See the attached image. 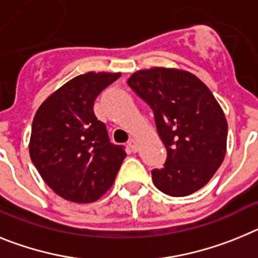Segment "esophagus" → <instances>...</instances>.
<instances>
[{
  "label": "esophagus",
  "mask_w": 258,
  "mask_h": 258,
  "mask_svg": "<svg viewBox=\"0 0 258 258\" xmlns=\"http://www.w3.org/2000/svg\"><path fill=\"white\" fill-rule=\"evenodd\" d=\"M128 147L131 148L132 152L138 151V143H136L135 139H130V140H128Z\"/></svg>",
  "instance_id": "esophagus-1"
}]
</instances>
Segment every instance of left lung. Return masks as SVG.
<instances>
[{
  "label": "left lung",
  "instance_id": "left-lung-1",
  "mask_svg": "<svg viewBox=\"0 0 258 258\" xmlns=\"http://www.w3.org/2000/svg\"><path fill=\"white\" fill-rule=\"evenodd\" d=\"M154 114L166 161L152 170L154 185L174 197L207 184L223 162L227 122L210 89L185 71L156 67L138 71L127 82Z\"/></svg>",
  "mask_w": 258,
  "mask_h": 258
}]
</instances>
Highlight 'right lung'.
I'll return each instance as SVG.
<instances>
[{
    "mask_svg": "<svg viewBox=\"0 0 258 258\" xmlns=\"http://www.w3.org/2000/svg\"><path fill=\"white\" fill-rule=\"evenodd\" d=\"M119 74L88 73L49 96L32 122L30 156L44 182L74 203H93L113 185L126 151L107 136L93 104Z\"/></svg>",
    "mask_w": 258,
    "mask_h": 258,
    "instance_id": "add662e5",
    "label": "right lung"
}]
</instances>
